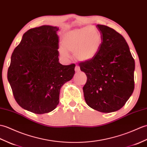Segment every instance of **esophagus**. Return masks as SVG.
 <instances>
[{
	"instance_id": "34e87169",
	"label": "esophagus",
	"mask_w": 147,
	"mask_h": 147,
	"mask_svg": "<svg viewBox=\"0 0 147 147\" xmlns=\"http://www.w3.org/2000/svg\"><path fill=\"white\" fill-rule=\"evenodd\" d=\"M80 71V66L76 65V67H75V71H76V72H79Z\"/></svg>"
}]
</instances>
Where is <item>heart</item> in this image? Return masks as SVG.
Wrapping results in <instances>:
<instances>
[{
  "instance_id": "1",
  "label": "heart",
  "mask_w": 147,
  "mask_h": 147,
  "mask_svg": "<svg viewBox=\"0 0 147 147\" xmlns=\"http://www.w3.org/2000/svg\"><path fill=\"white\" fill-rule=\"evenodd\" d=\"M63 46L59 47V53L63 57H69L68 51L74 52L76 59L88 61L96 55L101 45V37L93 27H85L69 30L64 34Z\"/></svg>"
}]
</instances>
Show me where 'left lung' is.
Here are the masks:
<instances>
[{"label": "left lung", "instance_id": "1", "mask_svg": "<svg viewBox=\"0 0 147 147\" xmlns=\"http://www.w3.org/2000/svg\"><path fill=\"white\" fill-rule=\"evenodd\" d=\"M101 45L93 59L81 62L87 76L84 100L91 108L111 113L121 108L134 90L135 61L125 38L113 29L98 24Z\"/></svg>", "mask_w": 147, "mask_h": 147}]
</instances>
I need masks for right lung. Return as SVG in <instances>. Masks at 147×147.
Masks as SVG:
<instances>
[{
    "instance_id": "add662e5",
    "label": "right lung",
    "mask_w": 147,
    "mask_h": 147,
    "mask_svg": "<svg viewBox=\"0 0 147 147\" xmlns=\"http://www.w3.org/2000/svg\"><path fill=\"white\" fill-rule=\"evenodd\" d=\"M59 27L30 29L13 50L7 79L20 107L36 114L51 112L59 104L61 88L72 79L75 64L59 62Z\"/></svg>"
}]
</instances>
